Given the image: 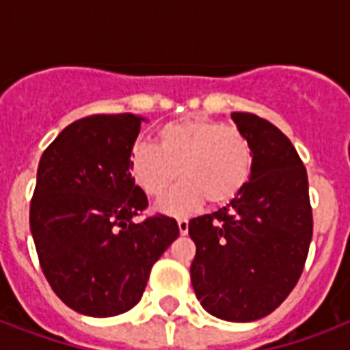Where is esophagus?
<instances>
[{
  "instance_id": "esophagus-1",
  "label": "esophagus",
  "mask_w": 350,
  "mask_h": 350,
  "mask_svg": "<svg viewBox=\"0 0 350 350\" xmlns=\"http://www.w3.org/2000/svg\"><path fill=\"white\" fill-rule=\"evenodd\" d=\"M178 229H180V234H183V236H185V234L189 232V221H187L185 218L178 219Z\"/></svg>"
}]
</instances>
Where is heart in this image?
<instances>
[{
    "instance_id": "obj_1",
    "label": "heart",
    "mask_w": 350,
    "mask_h": 350,
    "mask_svg": "<svg viewBox=\"0 0 350 350\" xmlns=\"http://www.w3.org/2000/svg\"><path fill=\"white\" fill-rule=\"evenodd\" d=\"M252 163L254 152L243 131L194 118L159 126L156 148L136 143L129 152L132 180L150 198L161 196L178 170L181 183L158 203L170 216H187L203 202L211 207L230 203L249 183Z\"/></svg>"
}]
</instances>
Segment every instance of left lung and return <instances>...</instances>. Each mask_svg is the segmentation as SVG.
<instances>
[{"instance_id":"left-lung-1","label":"left lung","mask_w":350,"mask_h":350,"mask_svg":"<svg viewBox=\"0 0 350 350\" xmlns=\"http://www.w3.org/2000/svg\"><path fill=\"white\" fill-rule=\"evenodd\" d=\"M254 152L238 198L189 221L196 243L191 282L203 309L227 321L271 314L296 287L312 239L309 180L296 148L276 125L232 112Z\"/></svg>"}]
</instances>
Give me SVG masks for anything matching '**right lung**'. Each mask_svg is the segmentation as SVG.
<instances>
[{"mask_svg":"<svg viewBox=\"0 0 350 350\" xmlns=\"http://www.w3.org/2000/svg\"><path fill=\"white\" fill-rule=\"evenodd\" d=\"M143 118L92 114L45 148L30 202L41 271L63 304L94 318L123 314L142 299L150 269L180 234L154 214L129 172Z\"/></svg>","mask_w":350,"mask_h":350,"instance_id":"add662e5","label":"right lung"}]
</instances>
